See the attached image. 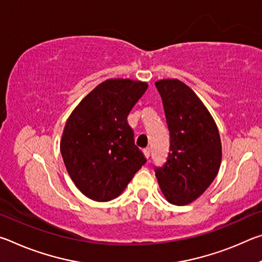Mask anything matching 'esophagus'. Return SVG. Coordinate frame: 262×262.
<instances>
[{"label": "esophagus", "instance_id": "obj_1", "mask_svg": "<svg viewBox=\"0 0 262 262\" xmlns=\"http://www.w3.org/2000/svg\"><path fill=\"white\" fill-rule=\"evenodd\" d=\"M143 152H144V156L147 157V158H149L150 157V148H145V149H143Z\"/></svg>", "mask_w": 262, "mask_h": 262}]
</instances>
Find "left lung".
<instances>
[{
    "mask_svg": "<svg viewBox=\"0 0 262 262\" xmlns=\"http://www.w3.org/2000/svg\"><path fill=\"white\" fill-rule=\"evenodd\" d=\"M155 85L170 130V152L164 165L154 166L155 176L168 202L187 205L209 187L220 170L219 129L206 106L185 83L162 79Z\"/></svg>",
    "mask_w": 262,
    "mask_h": 262,
    "instance_id": "1",
    "label": "left lung"
}]
</instances>
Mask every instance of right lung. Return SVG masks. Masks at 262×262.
Returning a JSON list of instances; mask_svg holds the SVG:
<instances>
[{"mask_svg": "<svg viewBox=\"0 0 262 262\" xmlns=\"http://www.w3.org/2000/svg\"><path fill=\"white\" fill-rule=\"evenodd\" d=\"M148 84L107 79L94 89L66 123L61 155L70 178L95 201L117 198L147 159L127 117Z\"/></svg>", "mask_w": 262, "mask_h": 262, "instance_id": "obj_1", "label": "right lung"}]
</instances>
